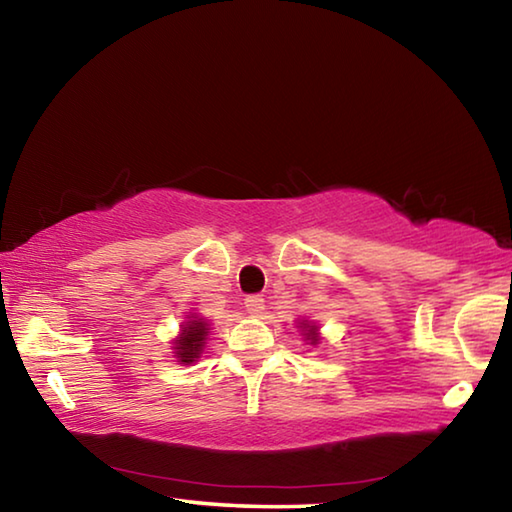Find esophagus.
I'll list each match as a JSON object with an SVG mask.
<instances>
[{
    "label": "esophagus",
    "mask_w": 512,
    "mask_h": 512,
    "mask_svg": "<svg viewBox=\"0 0 512 512\" xmlns=\"http://www.w3.org/2000/svg\"><path fill=\"white\" fill-rule=\"evenodd\" d=\"M244 305H246V311L250 316H262L266 309V300L262 296H248Z\"/></svg>",
    "instance_id": "34e87169"
}]
</instances>
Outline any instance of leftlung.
Segmentation results:
<instances>
[{
    "label": "left lung",
    "instance_id": "8db88e82",
    "mask_svg": "<svg viewBox=\"0 0 512 512\" xmlns=\"http://www.w3.org/2000/svg\"><path fill=\"white\" fill-rule=\"evenodd\" d=\"M302 325H305L307 339H311V345H316V343H318V339H316V327H314V325H307V323H302Z\"/></svg>",
    "mask_w": 512,
    "mask_h": 512
}]
</instances>
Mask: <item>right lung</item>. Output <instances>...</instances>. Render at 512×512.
Here are the masks:
<instances>
[{
	"label": "right lung",
	"mask_w": 512,
	"mask_h": 512,
	"mask_svg": "<svg viewBox=\"0 0 512 512\" xmlns=\"http://www.w3.org/2000/svg\"><path fill=\"white\" fill-rule=\"evenodd\" d=\"M205 336H207L205 320H201V318L189 320V325L183 327V334H180V339L176 341L178 361H183L185 366H187V363L196 361L198 354H201V350H203Z\"/></svg>",
	"instance_id": "right-lung-1"
}]
</instances>
